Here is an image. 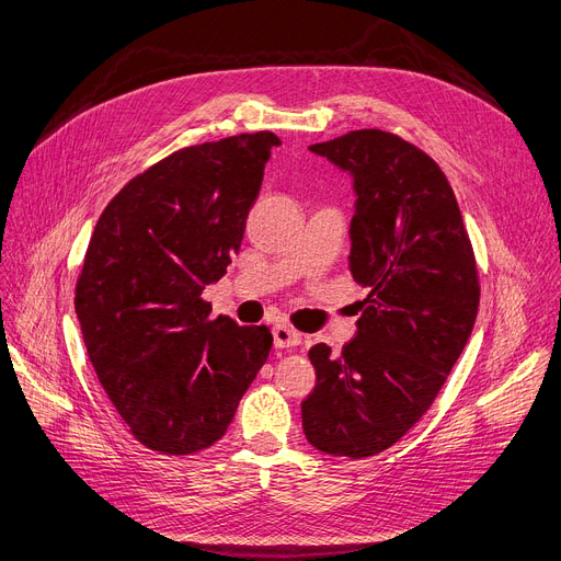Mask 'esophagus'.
<instances>
[{
    "label": "esophagus",
    "instance_id": "1",
    "mask_svg": "<svg viewBox=\"0 0 561 561\" xmlns=\"http://www.w3.org/2000/svg\"><path fill=\"white\" fill-rule=\"evenodd\" d=\"M273 340H275L277 348H291V346H298L302 342V335L298 333L296 328L282 323V325L273 328Z\"/></svg>",
    "mask_w": 561,
    "mask_h": 561
}]
</instances>
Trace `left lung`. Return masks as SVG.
Segmentation results:
<instances>
[{
    "label": "left lung",
    "instance_id": "8db88e82",
    "mask_svg": "<svg viewBox=\"0 0 561 561\" xmlns=\"http://www.w3.org/2000/svg\"><path fill=\"white\" fill-rule=\"evenodd\" d=\"M309 150L354 175L348 273L369 294L340 356L309 348L317 386L302 430L358 460L400 442L439 396L479 312V267L453 186L416 145L358 129Z\"/></svg>",
    "mask_w": 561,
    "mask_h": 561
}]
</instances>
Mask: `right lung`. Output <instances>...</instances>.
<instances>
[{
  "label": "right lung",
  "mask_w": 561,
  "mask_h": 561,
  "mask_svg": "<svg viewBox=\"0 0 561 561\" xmlns=\"http://www.w3.org/2000/svg\"><path fill=\"white\" fill-rule=\"evenodd\" d=\"M273 131L182 148L101 213L76 314L101 388L134 437L163 455L213 446L267 360V325L210 319L203 286L240 252Z\"/></svg>",
  "instance_id": "1"
}]
</instances>
